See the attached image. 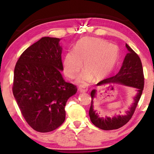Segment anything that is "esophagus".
<instances>
[{
    "mask_svg": "<svg viewBox=\"0 0 154 154\" xmlns=\"http://www.w3.org/2000/svg\"><path fill=\"white\" fill-rule=\"evenodd\" d=\"M79 91L80 92H82V93H84V92H87V89H86L85 88L80 87V88H79Z\"/></svg>",
    "mask_w": 154,
    "mask_h": 154,
    "instance_id": "obj_1",
    "label": "esophagus"
}]
</instances>
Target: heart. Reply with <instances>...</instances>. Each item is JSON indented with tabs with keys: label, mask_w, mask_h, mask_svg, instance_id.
Masks as SVG:
<instances>
[{
	"label": "heart",
	"mask_w": 154,
	"mask_h": 154,
	"mask_svg": "<svg viewBox=\"0 0 154 154\" xmlns=\"http://www.w3.org/2000/svg\"><path fill=\"white\" fill-rule=\"evenodd\" d=\"M119 57L117 46L104 40L83 38L77 42L73 52H69L63 59L64 74L73 79L81 70L82 63L85 69L77 78V84L85 85L92 81L102 79L111 71Z\"/></svg>",
	"instance_id": "b5f03b06"
}]
</instances>
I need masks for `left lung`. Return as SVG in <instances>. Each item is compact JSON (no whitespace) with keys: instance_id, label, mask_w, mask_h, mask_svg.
<instances>
[{"instance_id":"8db88e82","label":"left lung","mask_w":154,"mask_h":154,"mask_svg":"<svg viewBox=\"0 0 154 154\" xmlns=\"http://www.w3.org/2000/svg\"><path fill=\"white\" fill-rule=\"evenodd\" d=\"M128 52L124 58L123 64L119 73L113 76L104 79L97 84V86L107 84H121L136 89L137 94L133 97V102L124 115H114L112 117H100L94 109V99L96 97L97 90H92L91 106L89 111L90 121L96 127L104 130H116L125 125L131 119L138 102L142 94L144 85V78L140 58L128 44L125 45Z\"/></svg>"}]
</instances>
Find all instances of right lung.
<instances>
[{
	"mask_svg": "<svg viewBox=\"0 0 154 154\" xmlns=\"http://www.w3.org/2000/svg\"><path fill=\"white\" fill-rule=\"evenodd\" d=\"M60 40L43 37L23 52L14 67L13 95L27 123L40 132L64 123L67 100L77 92L61 74Z\"/></svg>",
	"mask_w": 154,
	"mask_h": 154,
	"instance_id": "right-lung-1",
	"label": "right lung"
}]
</instances>
